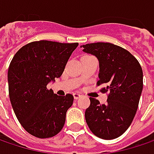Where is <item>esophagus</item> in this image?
<instances>
[{
    "instance_id": "1",
    "label": "esophagus",
    "mask_w": 154,
    "mask_h": 154,
    "mask_svg": "<svg viewBox=\"0 0 154 154\" xmlns=\"http://www.w3.org/2000/svg\"><path fill=\"white\" fill-rule=\"evenodd\" d=\"M73 97H74L75 99H78L79 97H82V95H80V94H78V93H73Z\"/></svg>"
}]
</instances>
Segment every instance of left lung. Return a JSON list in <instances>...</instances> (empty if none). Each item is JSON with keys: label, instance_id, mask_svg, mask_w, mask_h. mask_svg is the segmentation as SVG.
I'll return each instance as SVG.
<instances>
[{"label": "left lung", "instance_id": "1", "mask_svg": "<svg viewBox=\"0 0 154 154\" xmlns=\"http://www.w3.org/2000/svg\"><path fill=\"white\" fill-rule=\"evenodd\" d=\"M83 48V51L98 59L99 80L97 85H104L100 91L108 92L104 104L90 97L86 123L100 139L119 138L131 125L137 112L143 89L142 68L128 50L112 43H88Z\"/></svg>", "mask_w": 154, "mask_h": 154}]
</instances>
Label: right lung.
<instances>
[{
	"label": "right lung",
	"mask_w": 154,
	"mask_h": 154,
	"mask_svg": "<svg viewBox=\"0 0 154 154\" xmlns=\"http://www.w3.org/2000/svg\"><path fill=\"white\" fill-rule=\"evenodd\" d=\"M77 46V42H32L15 53L9 64L8 93L14 114L23 128L36 138L54 137L64 125L74 97L54 94L47 85L62 76Z\"/></svg>",
	"instance_id": "add662e5"
}]
</instances>
